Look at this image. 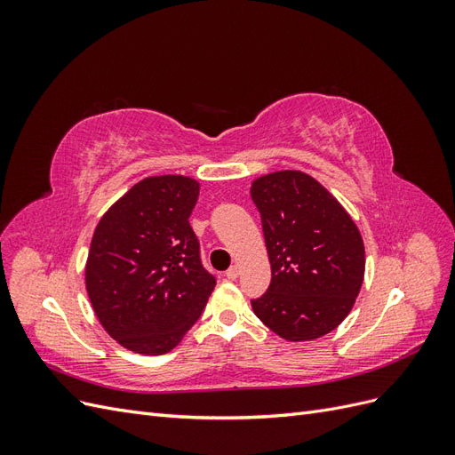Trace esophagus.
Segmentation results:
<instances>
[{"mask_svg": "<svg viewBox=\"0 0 455 455\" xmlns=\"http://www.w3.org/2000/svg\"><path fill=\"white\" fill-rule=\"evenodd\" d=\"M239 273H241L239 266H231V267L226 271V277H228L229 281H235V279L239 277Z\"/></svg>", "mask_w": 455, "mask_h": 455, "instance_id": "1", "label": "esophagus"}]
</instances>
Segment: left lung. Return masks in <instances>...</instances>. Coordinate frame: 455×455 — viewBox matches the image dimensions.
<instances>
[{
	"label": "left lung",
	"mask_w": 455,
	"mask_h": 455,
	"mask_svg": "<svg viewBox=\"0 0 455 455\" xmlns=\"http://www.w3.org/2000/svg\"><path fill=\"white\" fill-rule=\"evenodd\" d=\"M271 283L252 299L258 319L288 341L321 338L349 315L364 281V243L338 199L306 172L252 182Z\"/></svg>",
	"instance_id": "1"
}]
</instances>
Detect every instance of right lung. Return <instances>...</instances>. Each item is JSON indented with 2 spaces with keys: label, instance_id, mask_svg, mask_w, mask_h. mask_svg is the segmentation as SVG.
Instances as JSON below:
<instances>
[{
  "label": "right lung",
  "instance_id": "add662e5",
  "mask_svg": "<svg viewBox=\"0 0 455 455\" xmlns=\"http://www.w3.org/2000/svg\"><path fill=\"white\" fill-rule=\"evenodd\" d=\"M199 182L149 176L94 229L85 284L106 332L140 355L172 351L201 316L216 279L201 264L189 216Z\"/></svg>",
  "mask_w": 455,
  "mask_h": 455
}]
</instances>
